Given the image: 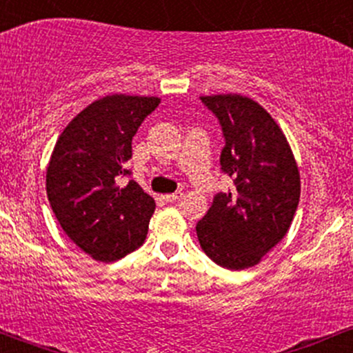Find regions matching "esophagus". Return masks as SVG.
Listing matches in <instances>:
<instances>
[{"mask_svg": "<svg viewBox=\"0 0 353 353\" xmlns=\"http://www.w3.org/2000/svg\"><path fill=\"white\" fill-rule=\"evenodd\" d=\"M182 196H184V194L181 192H174V194H168V196H164L163 199L165 201V202H171V204H176V202H179L181 199H182Z\"/></svg>", "mask_w": 353, "mask_h": 353, "instance_id": "1", "label": "esophagus"}]
</instances>
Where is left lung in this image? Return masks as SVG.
<instances>
[{
    "instance_id": "left-lung-1",
    "label": "left lung",
    "mask_w": 353,
    "mask_h": 353,
    "mask_svg": "<svg viewBox=\"0 0 353 353\" xmlns=\"http://www.w3.org/2000/svg\"><path fill=\"white\" fill-rule=\"evenodd\" d=\"M217 117L225 145L221 169L234 188L217 192L197 222L209 259L230 270L254 267L289 230L301 176L285 136L261 104L241 94L202 96Z\"/></svg>"
}]
</instances>
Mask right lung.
I'll list each match as a JSON object with an SVG mask.
<instances>
[{
    "mask_svg": "<svg viewBox=\"0 0 353 353\" xmlns=\"http://www.w3.org/2000/svg\"><path fill=\"white\" fill-rule=\"evenodd\" d=\"M159 98L112 94L79 112L59 136L46 171L52 212L94 261L112 262L143 245L156 202L131 176L132 137Z\"/></svg>",
    "mask_w": 353,
    "mask_h": 353,
    "instance_id": "add662e5",
    "label": "right lung"
}]
</instances>
